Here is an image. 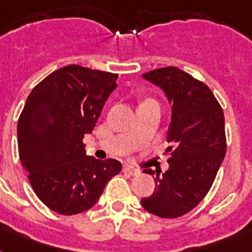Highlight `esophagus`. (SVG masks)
I'll return each instance as SVG.
<instances>
[{"instance_id": "obj_1", "label": "esophagus", "mask_w": 252, "mask_h": 252, "mask_svg": "<svg viewBox=\"0 0 252 252\" xmlns=\"http://www.w3.org/2000/svg\"><path fill=\"white\" fill-rule=\"evenodd\" d=\"M123 171L126 172V174H129V175H138V174L141 172L138 168H133L130 167V166H124V167H123Z\"/></svg>"}]
</instances>
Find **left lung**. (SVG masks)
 Instances as JSON below:
<instances>
[{
    "label": "left lung",
    "instance_id": "obj_1",
    "mask_svg": "<svg viewBox=\"0 0 252 252\" xmlns=\"http://www.w3.org/2000/svg\"><path fill=\"white\" fill-rule=\"evenodd\" d=\"M165 93L171 119L166 149V172L156 175V189L141 199L146 211L163 219H176L192 211L205 197L226 154L225 118L211 89L188 73L167 66L142 74Z\"/></svg>",
    "mask_w": 252,
    "mask_h": 252
}]
</instances>
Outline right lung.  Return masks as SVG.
<instances>
[{"mask_svg":"<svg viewBox=\"0 0 252 252\" xmlns=\"http://www.w3.org/2000/svg\"><path fill=\"white\" fill-rule=\"evenodd\" d=\"M118 74L68 65L33 87L18 120L19 159L36 196L60 215L94 207L112 176L116 159L87 156L84 140L118 87Z\"/></svg>","mask_w":252,"mask_h":252,"instance_id":"1","label":"right lung"}]
</instances>
